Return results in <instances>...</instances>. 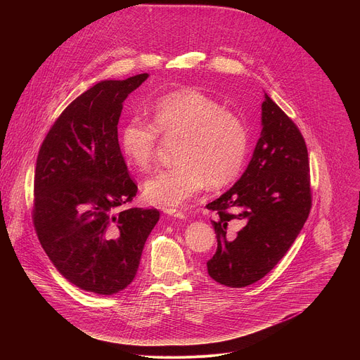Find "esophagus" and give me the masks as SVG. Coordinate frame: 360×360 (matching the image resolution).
Listing matches in <instances>:
<instances>
[{
	"mask_svg": "<svg viewBox=\"0 0 360 360\" xmlns=\"http://www.w3.org/2000/svg\"><path fill=\"white\" fill-rule=\"evenodd\" d=\"M165 214L172 217V218H178V219H185L186 215L182 212V211H178V210H174V208H169V210H165Z\"/></svg>",
	"mask_w": 360,
	"mask_h": 360,
	"instance_id": "esophagus-1",
	"label": "esophagus"
}]
</instances>
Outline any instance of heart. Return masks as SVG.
I'll return each instance as SVG.
<instances>
[{"instance_id": "obj_1", "label": "heart", "mask_w": 360, "mask_h": 360, "mask_svg": "<svg viewBox=\"0 0 360 360\" xmlns=\"http://www.w3.org/2000/svg\"><path fill=\"white\" fill-rule=\"evenodd\" d=\"M152 124L129 120L120 136L122 155L135 169L155 161L158 134L178 138L172 168L149 176L142 186L145 199L158 207H179L205 186L219 189L240 175L249 149L245 122L196 88L172 91L150 107Z\"/></svg>"}]
</instances>
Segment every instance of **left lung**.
I'll return each instance as SVG.
<instances>
[{"instance_id": "1", "label": "left lung", "mask_w": 360, "mask_h": 360, "mask_svg": "<svg viewBox=\"0 0 360 360\" xmlns=\"http://www.w3.org/2000/svg\"><path fill=\"white\" fill-rule=\"evenodd\" d=\"M262 131L250 162L235 185L207 208L218 248L207 262L210 276L229 288L262 279L283 258L302 231L312 207L309 160L293 121L265 94ZM240 220L236 236L227 226Z\"/></svg>"}]
</instances>
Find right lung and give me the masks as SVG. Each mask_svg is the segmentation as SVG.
<instances>
[{"instance_id": "right-lung-1", "label": "right lung", "mask_w": 360, "mask_h": 360, "mask_svg": "<svg viewBox=\"0 0 360 360\" xmlns=\"http://www.w3.org/2000/svg\"><path fill=\"white\" fill-rule=\"evenodd\" d=\"M149 75L95 84L64 110L38 152L32 219L58 272L75 286L114 295L135 278L160 211L129 208L138 192L118 143L127 96Z\"/></svg>"}]
</instances>
